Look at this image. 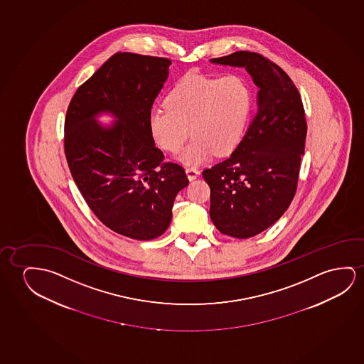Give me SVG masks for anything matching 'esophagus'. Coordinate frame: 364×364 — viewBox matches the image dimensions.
<instances>
[{
    "instance_id": "obj_1",
    "label": "esophagus",
    "mask_w": 364,
    "mask_h": 364,
    "mask_svg": "<svg viewBox=\"0 0 364 364\" xmlns=\"http://www.w3.org/2000/svg\"><path fill=\"white\" fill-rule=\"evenodd\" d=\"M185 173L188 175V179L189 180H196L199 174H200V171L198 170L196 166H188V168H185Z\"/></svg>"
}]
</instances>
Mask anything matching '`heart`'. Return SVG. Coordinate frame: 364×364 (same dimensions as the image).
Listing matches in <instances>:
<instances>
[{
	"label": "heart",
	"instance_id": "b5f03b06",
	"mask_svg": "<svg viewBox=\"0 0 364 364\" xmlns=\"http://www.w3.org/2000/svg\"><path fill=\"white\" fill-rule=\"evenodd\" d=\"M165 107L149 115L154 142L165 151L176 153L190 132L193 140L179 160L196 165L213 154L223 156L237 148L250 122L253 92L240 75L188 74L170 90Z\"/></svg>",
	"mask_w": 364,
	"mask_h": 364
}]
</instances>
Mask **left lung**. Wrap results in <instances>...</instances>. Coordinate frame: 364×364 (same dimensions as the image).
Listing matches in <instances>:
<instances>
[{"mask_svg":"<svg viewBox=\"0 0 364 364\" xmlns=\"http://www.w3.org/2000/svg\"><path fill=\"white\" fill-rule=\"evenodd\" d=\"M211 63L245 68L258 86V109L232 155L203 171L219 232L247 239L273 225L293 200L306 145L301 94L263 55L237 51Z\"/></svg>","mask_w":364,"mask_h":364,"instance_id":"1","label":"left lung"}]
</instances>
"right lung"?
<instances>
[{
	"label": "right lung",
	"instance_id": "add662e5",
	"mask_svg": "<svg viewBox=\"0 0 364 364\" xmlns=\"http://www.w3.org/2000/svg\"><path fill=\"white\" fill-rule=\"evenodd\" d=\"M170 65L115 53L76 90L65 117V155L86 204L112 232L136 240L165 232L175 196L189 184L183 166L164 161L149 129ZM104 110L118 119L111 128L95 122Z\"/></svg>",
	"mask_w": 364,
	"mask_h": 364
}]
</instances>
